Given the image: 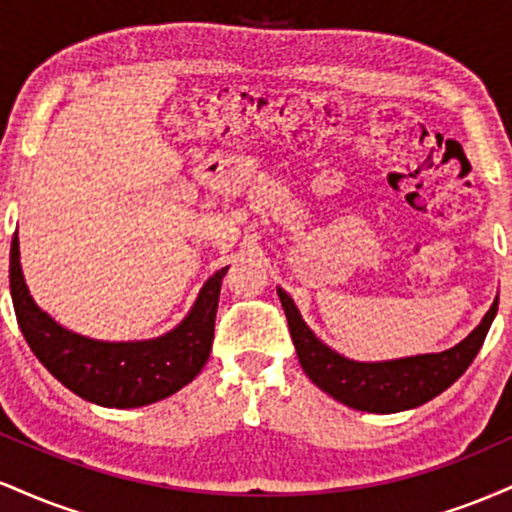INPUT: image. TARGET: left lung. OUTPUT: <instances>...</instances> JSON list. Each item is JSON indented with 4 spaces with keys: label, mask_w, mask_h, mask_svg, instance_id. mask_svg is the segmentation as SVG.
Masks as SVG:
<instances>
[{
    "label": "left lung",
    "mask_w": 512,
    "mask_h": 512,
    "mask_svg": "<svg viewBox=\"0 0 512 512\" xmlns=\"http://www.w3.org/2000/svg\"><path fill=\"white\" fill-rule=\"evenodd\" d=\"M276 293L284 305L293 346H296L305 375L337 402L358 411H370V414H395V411L414 409L448 390L479 354L498 310L496 298L484 320L469 332V337L448 351L397 358V361L363 363L351 361L322 344L303 322L289 293L284 289H276Z\"/></svg>",
    "instance_id": "obj_1"
}]
</instances>
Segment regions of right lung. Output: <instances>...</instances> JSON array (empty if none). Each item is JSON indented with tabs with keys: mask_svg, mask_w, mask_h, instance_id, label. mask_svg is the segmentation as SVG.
Returning a JSON list of instances; mask_svg holds the SVG:
<instances>
[{
	"mask_svg": "<svg viewBox=\"0 0 512 512\" xmlns=\"http://www.w3.org/2000/svg\"><path fill=\"white\" fill-rule=\"evenodd\" d=\"M226 269L209 276L190 315L175 330L149 342H98L57 325L28 293L16 233L11 240L9 284L16 320L38 361L86 402L129 409L175 395L204 368L214 342V320Z\"/></svg>",
	"mask_w": 512,
	"mask_h": 512,
	"instance_id": "obj_1",
	"label": "right lung"
}]
</instances>
